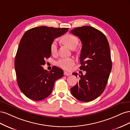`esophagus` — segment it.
<instances>
[{
  "label": "esophagus",
  "instance_id": "1",
  "mask_svg": "<svg viewBox=\"0 0 130 130\" xmlns=\"http://www.w3.org/2000/svg\"><path fill=\"white\" fill-rule=\"evenodd\" d=\"M71 75V74L69 73H68L66 71L64 72V75H65V76H69V75Z\"/></svg>",
  "mask_w": 130,
  "mask_h": 130
}]
</instances>
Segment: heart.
Returning a JSON list of instances; mask_svg holds the SVG:
<instances>
[{"label":"heart","mask_w":130,"mask_h":130,"mask_svg":"<svg viewBox=\"0 0 130 130\" xmlns=\"http://www.w3.org/2000/svg\"><path fill=\"white\" fill-rule=\"evenodd\" d=\"M62 42L70 49H75L78 44V38L73 35H66L62 38ZM57 44L55 41H53L50 45V52L53 55L57 53ZM75 63V60L74 58H61L57 61L56 65L62 69L66 70H70Z\"/></svg>","instance_id":"b5f03b06"}]
</instances>
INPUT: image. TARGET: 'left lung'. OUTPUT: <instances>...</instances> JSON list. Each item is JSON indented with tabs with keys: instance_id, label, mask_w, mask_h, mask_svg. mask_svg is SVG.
<instances>
[{
	"instance_id": "1",
	"label": "left lung",
	"mask_w": 130,
	"mask_h": 130,
	"mask_svg": "<svg viewBox=\"0 0 130 130\" xmlns=\"http://www.w3.org/2000/svg\"><path fill=\"white\" fill-rule=\"evenodd\" d=\"M70 32L82 42L80 69L86 71L70 91L77 100L89 102L99 97L107 85L112 69L109 43L103 32L92 26L75 27ZM73 74L77 77V73Z\"/></svg>"
}]
</instances>
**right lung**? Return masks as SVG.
Here are the masks:
<instances>
[{
    "label": "right lung",
    "mask_w": 130,
    "mask_h": 130,
    "mask_svg": "<svg viewBox=\"0 0 130 130\" xmlns=\"http://www.w3.org/2000/svg\"><path fill=\"white\" fill-rule=\"evenodd\" d=\"M68 28L40 26L23 35L14 60L17 84L22 92L35 101L44 99L52 93L55 81L63 76V70L53 67L44 70L45 59L51 56L50 45Z\"/></svg>",
    "instance_id": "1"
}]
</instances>
